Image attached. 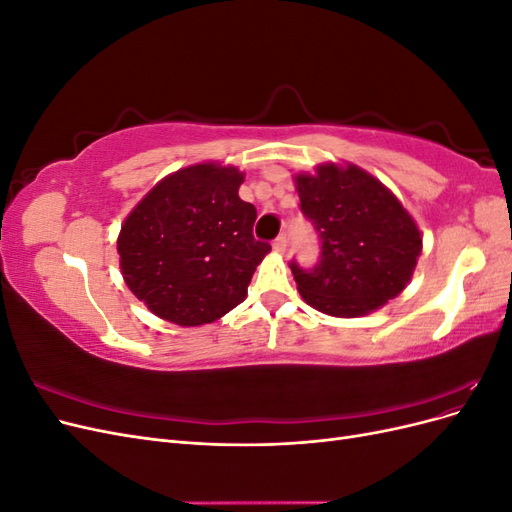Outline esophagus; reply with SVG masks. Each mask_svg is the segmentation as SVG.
Here are the masks:
<instances>
[{
    "mask_svg": "<svg viewBox=\"0 0 512 512\" xmlns=\"http://www.w3.org/2000/svg\"><path fill=\"white\" fill-rule=\"evenodd\" d=\"M286 247H288V237H286V235H280V237H277V239L273 241V250H275V252L284 254Z\"/></svg>",
    "mask_w": 512,
    "mask_h": 512,
    "instance_id": "1",
    "label": "esophagus"
}]
</instances>
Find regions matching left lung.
Segmentation results:
<instances>
[{
    "instance_id": "1",
    "label": "left lung",
    "mask_w": 512,
    "mask_h": 512,
    "mask_svg": "<svg viewBox=\"0 0 512 512\" xmlns=\"http://www.w3.org/2000/svg\"><path fill=\"white\" fill-rule=\"evenodd\" d=\"M301 211L320 241L316 267L290 260L301 297L337 318L374 312L406 288L423 239L410 213L359 166L297 175Z\"/></svg>"
}]
</instances>
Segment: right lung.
Instances as JSON below:
<instances>
[{
    "label": "right lung",
    "mask_w": 512,
    "mask_h": 512,
    "mask_svg": "<svg viewBox=\"0 0 512 512\" xmlns=\"http://www.w3.org/2000/svg\"><path fill=\"white\" fill-rule=\"evenodd\" d=\"M232 166L196 164L162 179L121 226L128 288L153 314L196 327L237 307L271 245L254 239L256 207Z\"/></svg>",
    "instance_id": "right-lung-1"
}]
</instances>
